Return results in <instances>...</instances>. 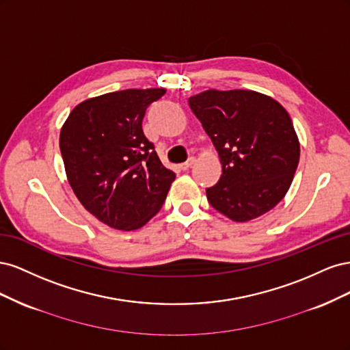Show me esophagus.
Instances as JSON below:
<instances>
[{
	"mask_svg": "<svg viewBox=\"0 0 350 350\" xmlns=\"http://www.w3.org/2000/svg\"><path fill=\"white\" fill-rule=\"evenodd\" d=\"M194 162H196V159H194V157H189L187 162H184V163L181 165V169H183V171H188V169L194 165Z\"/></svg>",
	"mask_w": 350,
	"mask_h": 350,
	"instance_id": "esophagus-1",
	"label": "esophagus"
}]
</instances>
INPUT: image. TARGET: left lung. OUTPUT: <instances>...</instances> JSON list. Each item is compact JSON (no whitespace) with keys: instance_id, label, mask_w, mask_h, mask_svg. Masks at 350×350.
Segmentation results:
<instances>
[{"instance_id":"obj_1","label":"left lung","mask_w":350,"mask_h":350,"mask_svg":"<svg viewBox=\"0 0 350 350\" xmlns=\"http://www.w3.org/2000/svg\"><path fill=\"white\" fill-rule=\"evenodd\" d=\"M221 163L219 183L206 189L219 213L248 221L280 203L299 163L291 116L267 94L208 89L188 99Z\"/></svg>"}]
</instances>
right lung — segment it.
I'll use <instances>...</instances> for the list:
<instances>
[{
    "label": "right lung",
    "instance_id": "obj_1",
    "mask_svg": "<svg viewBox=\"0 0 350 350\" xmlns=\"http://www.w3.org/2000/svg\"><path fill=\"white\" fill-rule=\"evenodd\" d=\"M165 92L126 89L86 99L61 126L68 184L83 207L112 229L144 226L175 181L142 130L146 108Z\"/></svg>",
    "mask_w": 350,
    "mask_h": 350
}]
</instances>
